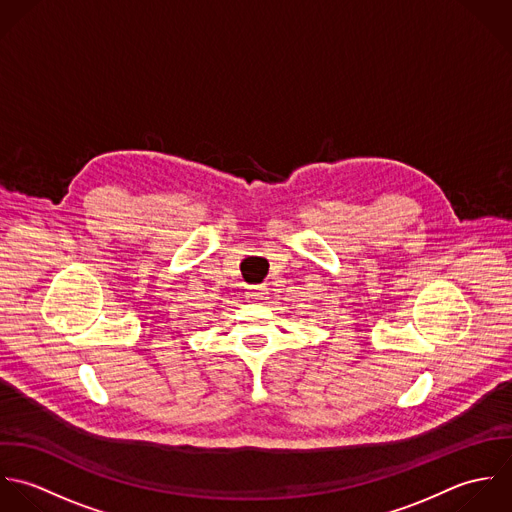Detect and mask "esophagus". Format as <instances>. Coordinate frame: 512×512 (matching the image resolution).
Listing matches in <instances>:
<instances>
[{"mask_svg":"<svg viewBox=\"0 0 512 512\" xmlns=\"http://www.w3.org/2000/svg\"><path fill=\"white\" fill-rule=\"evenodd\" d=\"M265 295H267V287H265V285H255V287H251V297H253V299L261 301V299H265Z\"/></svg>","mask_w":512,"mask_h":512,"instance_id":"1","label":"esophagus"}]
</instances>
